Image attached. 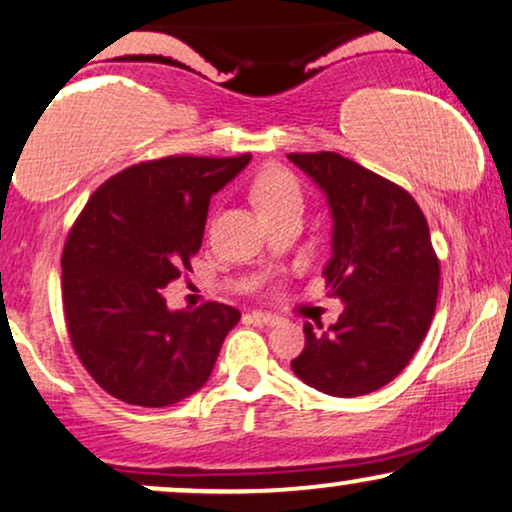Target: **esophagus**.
<instances>
[{"instance_id":"34e87169","label":"esophagus","mask_w":512,"mask_h":512,"mask_svg":"<svg viewBox=\"0 0 512 512\" xmlns=\"http://www.w3.org/2000/svg\"><path fill=\"white\" fill-rule=\"evenodd\" d=\"M248 319L252 323H260V326H276V323H281V316L269 312H250Z\"/></svg>"}]
</instances>
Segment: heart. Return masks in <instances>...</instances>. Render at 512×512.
<instances>
[{
  "mask_svg": "<svg viewBox=\"0 0 512 512\" xmlns=\"http://www.w3.org/2000/svg\"><path fill=\"white\" fill-rule=\"evenodd\" d=\"M252 200H255L260 215L283 208V205L302 203L300 184L283 167H267L257 174L255 184H252Z\"/></svg>",
  "mask_w": 512,
  "mask_h": 512,
  "instance_id": "b5f03b06",
  "label": "heart"
}]
</instances>
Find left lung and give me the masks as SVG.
<instances>
[{
    "label": "left lung",
    "mask_w": 512,
    "mask_h": 512,
    "mask_svg": "<svg viewBox=\"0 0 512 512\" xmlns=\"http://www.w3.org/2000/svg\"><path fill=\"white\" fill-rule=\"evenodd\" d=\"M326 193L333 257L323 276L345 312L328 331L304 323V349L290 361L302 383L331 397H361L404 371L428 335L439 260L428 219L409 191L340 153H288Z\"/></svg>",
    "instance_id": "obj_1"
}]
</instances>
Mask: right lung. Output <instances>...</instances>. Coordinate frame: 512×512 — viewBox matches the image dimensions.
I'll return each instance as SVG.
<instances>
[{
	"label": "right lung",
	"instance_id": "obj_1",
	"mask_svg": "<svg viewBox=\"0 0 512 512\" xmlns=\"http://www.w3.org/2000/svg\"><path fill=\"white\" fill-rule=\"evenodd\" d=\"M248 163L250 153L132 165L94 191L70 229L61 257L70 342L115 399L155 409L208 383L241 312L219 302L172 312L163 288L191 269L210 198Z\"/></svg>",
	"mask_w": 512,
	"mask_h": 512
}]
</instances>
